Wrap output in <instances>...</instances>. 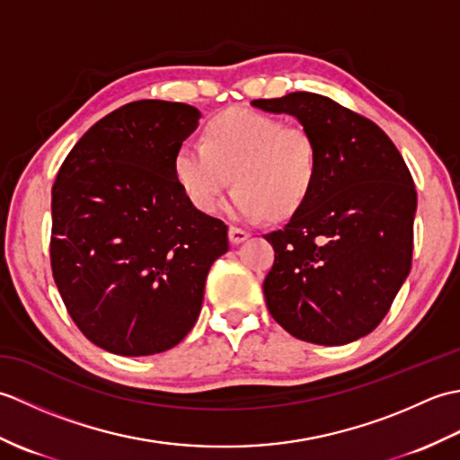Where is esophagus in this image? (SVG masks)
I'll return each instance as SVG.
<instances>
[{
  "instance_id": "esophagus-1",
  "label": "esophagus",
  "mask_w": 460,
  "mask_h": 460,
  "mask_svg": "<svg viewBox=\"0 0 460 460\" xmlns=\"http://www.w3.org/2000/svg\"><path fill=\"white\" fill-rule=\"evenodd\" d=\"M251 237V233L245 229H239V227H229V241L233 245H239V243L247 241Z\"/></svg>"
}]
</instances>
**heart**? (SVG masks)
<instances>
[{
  "label": "heart",
  "mask_w": 460,
  "mask_h": 460,
  "mask_svg": "<svg viewBox=\"0 0 460 460\" xmlns=\"http://www.w3.org/2000/svg\"><path fill=\"white\" fill-rule=\"evenodd\" d=\"M185 198L195 209L211 213L225 188L237 183L227 213L239 221H261L298 208L316 173V148L300 126L247 109L215 116L203 144L183 142L173 160Z\"/></svg>",
  "instance_id": "b5f03b06"
}]
</instances>
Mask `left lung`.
<instances>
[{"mask_svg":"<svg viewBox=\"0 0 460 460\" xmlns=\"http://www.w3.org/2000/svg\"><path fill=\"white\" fill-rule=\"evenodd\" d=\"M251 104L295 116L316 148L306 198L265 235L275 249L262 282L267 308L298 340L349 344L384 320L411 270V173L377 124L328 96L290 93Z\"/></svg>","mask_w":460,"mask_h":460,"instance_id":"obj_1","label":"left lung"}]
</instances>
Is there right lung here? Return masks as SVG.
<instances>
[{
  "instance_id": "1",
  "label": "right lung",
  "mask_w": 460,
  "mask_h": 460,
  "mask_svg": "<svg viewBox=\"0 0 460 460\" xmlns=\"http://www.w3.org/2000/svg\"><path fill=\"white\" fill-rule=\"evenodd\" d=\"M201 112L138 101L104 116L68 152L51 193V269L83 334L119 356L188 336L227 225L195 209L173 160Z\"/></svg>"
}]
</instances>
